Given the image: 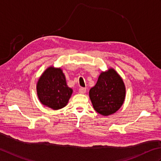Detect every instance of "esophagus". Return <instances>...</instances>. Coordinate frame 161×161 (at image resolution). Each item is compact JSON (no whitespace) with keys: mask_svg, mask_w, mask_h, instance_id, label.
I'll list each match as a JSON object with an SVG mask.
<instances>
[{"mask_svg":"<svg viewBox=\"0 0 161 161\" xmlns=\"http://www.w3.org/2000/svg\"><path fill=\"white\" fill-rule=\"evenodd\" d=\"M78 92H79V93H80V94H85V92H86V88L80 87L79 90H78Z\"/></svg>","mask_w":161,"mask_h":161,"instance_id":"esophagus-1","label":"esophagus"}]
</instances>
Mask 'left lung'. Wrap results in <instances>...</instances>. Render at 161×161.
Segmentation results:
<instances>
[{"instance_id":"8db88e82","label":"left lung","mask_w":161,"mask_h":161,"mask_svg":"<svg viewBox=\"0 0 161 161\" xmlns=\"http://www.w3.org/2000/svg\"><path fill=\"white\" fill-rule=\"evenodd\" d=\"M89 95L94 109L108 116L117 112L122 106L126 96L125 85L117 72L110 68L101 72Z\"/></svg>"}]
</instances>
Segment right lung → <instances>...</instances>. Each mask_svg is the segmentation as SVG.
Listing matches in <instances>:
<instances>
[{
  "instance_id": "obj_1",
  "label": "right lung",
  "mask_w": 161,
  "mask_h": 161,
  "mask_svg": "<svg viewBox=\"0 0 161 161\" xmlns=\"http://www.w3.org/2000/svg\"><path fill=\"white\" fill-rule=\"evenodd\" d=\"M73 90L67 85L66 78L60 68H47L39 78L37 93L40 102L53 110L67 106Z\"/></svg>"
}]
</instances>
